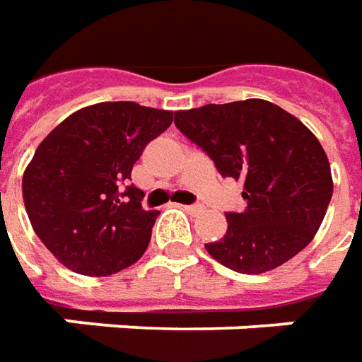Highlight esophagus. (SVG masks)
Wrapping results in <instances>:
<instances>
[{"instance_id":"obj_1","label":"esophagus","mask_w":362,"mask_h":362,"mask_svg":"<svg viewBox=\"0 0 362 362\" xmlns=\"http://www.w3.org/2000/svg\"><path fill=\"white\" fill-rule=\"evenodd\" d=\"M184 210H186V212H190V214H200L204 208H202L200 204H188V206H184Z\"/></svg>"}]
</instances>
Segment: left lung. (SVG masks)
I'll list each match as a JSON object with an SVG mask.
<instances>
[{
	"label": "left lung",
	"instance_id": "left-lung-1",
	"mask_svg": "<svg viewBox=\"0 0 362 362\" xmlns=\"http://www.w3.org/2000/svg\"><path fill=\"white\" fill-rule=\"evenodd\" d=\"M224 178L244 182L243 212H226L224 238L208 255L243 274L281 267L315 238L332 196L329 158L317 136L267 100L208 104L174 114Z\"/></svg>",
	"mask_w": 362,
	"mask_h": 362
}]
</instances>
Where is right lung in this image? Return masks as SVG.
I'll return each instance as SVG.
<instances>
[{
  "mask_svg": "<svg viewBox=\"0 0 362 362\" xmlns=\"http://www.w3.org/2000/svg\"><path fill=\"white\" fill-rule=\"evenodd\" d=\"M174 112L136 102L81 107L49 132L23 172V204L45 248L69 270L107 276L146 252L156 210L130 174Z\"/></svg>",
  "mask_w": 362,
  "mask_h": 362,
  "instance_id": "obj_1",
  "label": "right lung"
}]
</instances>
